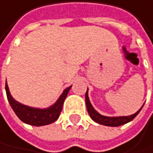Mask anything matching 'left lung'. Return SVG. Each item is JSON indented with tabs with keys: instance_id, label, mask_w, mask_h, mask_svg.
<instances>
[{
	"instance_id": "left-lung-1",
	"label": "left lung",
	"mask_w": 153,
	"mask_h": 153,
	"mask_svg": "<svg viewBox=\"0 0 153 153\" xmlns=\"http://www.w3.org/2000/svg\"><path fill=\"white\" fill-rule=\"evenodd\" d=\"M85 100H86V106H87V110H88V113L90 117L91 118V120H93L97 123H100L102 125H105V126H112V127H116V126H120L123 124H125L129 121L133 120L137 114L140 112L141 108L143 107L142 105L141 108L136 112L133 115L130 116H123V117H106V116H103L101 114H99L94 108L93 106L91 105V102H90V99L88 96V91H86V94H85Z\"/></svg>"
}]
</instances>
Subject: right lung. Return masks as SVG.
<instances>
[{"label": "right lung", "instance_id": "obj_1", "mask_svg": "<svg viewBox=\"0 0 153 153\" xmlns=\"http://www.w3.org/2000/svg\"><path fill=\"white\" fill-rule=\"evenodd\" d=\"M71 87H68L67 89H65L62 95L57 100V102L48 108H35V107H30L25 105H22L19 102H16V100L10 94L8 85L5 82V91L8 102L13 108L16 115L21 120L23 123L27 124H30L33 126H43L48 125L56 121L60 116V114L62 109V105L65 98H66L68 92L71 89Z\"/></svg>", "mask_w": 153, "mask_h": 153}]
</instances>
